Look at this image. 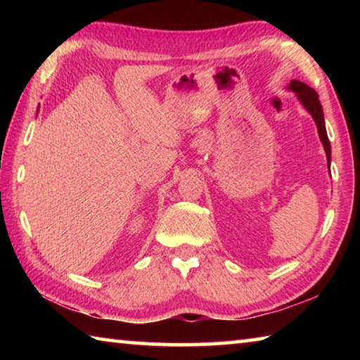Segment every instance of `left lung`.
I'll list each match as a JSON object with an SVG mask.
<instances>
[{"mask_svg":"<svg viewBox=\"0 0 360 360\" xmlns=\"http://www.w3.org/2000/svg\"><path fill=\"white\" fill-rule=\"evenodd\" d=\"M289 87H290V90H294V92L298 95V98H300V101L303 103V106L307 108L308 112L313 115L316 125H318L321 141H322V144H324L327 158H328V162H330V143H328V138H327L324 114H322V106H321L318 94H316L314 89L309 87V85L303 84L302 81H297V79H294V81L290 82Z\"/></svg>","mask_w":360,"mask_h":360,"instance_id":"8db88e82","label":"left lung"}]
</instances>
